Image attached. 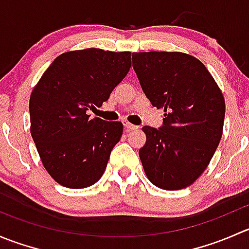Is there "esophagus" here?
Wrapping results in <instances>:
<instances>
[{"instance_id":"1","label":"esophagus","mask_w":249,"mask_h":249,"mask_svg":"<svg viewBox=\"0 0 249 249\" xmlns=\"http://www.w3.org/2000/svg\"><path fill=\"white\" fill-rule=\"evenodd\" d=\"M123 124H124V127H125V130H126V131H130V130L137 129L136 125L130 124V123H127V122H124V123H123Z\"/></svg>"}]
</instances>
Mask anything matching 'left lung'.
Wrapping results in <instances>:
<instances>
[{
  "instance_id": "obj_1",
  "label": "left lung",
  "mask_w": 249,
  "mask_h": 249,
  "mask_svg": "<svg viewBox=\"0 0 249 249\" xmlns=\"http://www.w3.org/2000/svg\"><path fill=\"white\" fill-rule=\"evenodd\" d=\"M132 66L150 104L165 112L160 129L142 127L147 141L139 154L145 175L165 190L189 187L222 139L224 96L205 65L185 53H134Z\"/></svg>"
}]
</instances>
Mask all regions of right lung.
<instances>
[{"mask_svg": "<svg viewBox=\"0 0 249 249\" xmlns=\"http://www.w3.org/2000/svg\"><path fill=\"white\" fill-rule=\"evenodd\" d=\"M130 67V52L72 50L59 55L34 88L30 130L55 182L83 189L102 177L123 124L90 118L87 110L102 106Z\"/></svg>", "mask_w": 249, "mask_h": 249, "instance_id": "obj_1", "label": "right lung"}]
</instances>
